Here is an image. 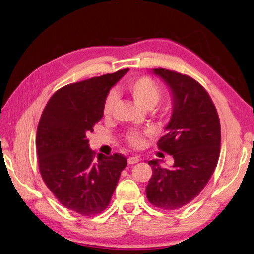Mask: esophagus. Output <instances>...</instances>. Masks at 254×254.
<instances>
[{
  "instance_id": "34e87169",
  "label": "esophagus",
  "mask_w": 254,
  "mask_h": 254,
  "mask_svg": "<svg viewBox=\"0 0 254 254\" xmlns=\"http://www.w3.org/2000/svg\"><path fill=\"white\" fill-rule=\"evenodd\" d=\"M139 161H140L139 157H130V158L127 159L128 165H134V163H137Z\"/></svg>"
}]
</instances>
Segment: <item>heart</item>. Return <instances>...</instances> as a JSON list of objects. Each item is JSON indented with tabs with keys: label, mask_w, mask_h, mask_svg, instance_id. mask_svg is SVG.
I'll return each mask as SVG.
<instances>
[{
	"label": "heart",
	"mask_w": 254,
	"mask_h": 254,
	"mask_svg": "<svg viewBox=\"0 0 254 254\" xmlns=\"http://www.w3.org/2000/svg\"><path fill=\"white\" fill-rule=\"evenodd\" d=\"M127 92L130 94L133 100L135 101L140 106L150 109L157 104L161 97L160 87L154 83V81L149 78V77H137L127 81L126 86ZM115 102H117V96L114 93H110L106 96L104 106H103V113L105 117L111 115L112 111L114 109ZM127 140L133 147H140L143 142L142 135L139 132H130L127 135Z\"/></svg>",
	"instance_id": "b5f03b06"
}]
</instances>
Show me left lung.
Listing matches in <instances>:
<instances>
[{
  "label": "left lung",
  "mask_w": 254,
  "mask_h": 254,
  "mask_svg": "<svg viewBox=\"0 0 254 254\" xmlns=\"http://www.w3.org/2000/svg\"><path fill=\"white\" fill-rule=\"evenodd\" d=\"M151 72L173 98L167 134L158 148L173 156L174 165L163 168L158 159L149 161L152 177L145 192L156 207L174 210L190 203L212 177L220 158V119L207 92L195 79L163 68Z\"/></svg>",
  "instance_id": "1"
}]
</instances>
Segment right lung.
<instances>
[{"label":"right lung","instance_id":"add662e5","mask_svg":"<svg viewBox=\"0 0 254 254\" xmlns=\"http://www.w3.org/2000/svg\"><path fill=\"white\" fill-rule=\"evenodd\" d=\"M128 69L67 85L47 103L37 130L39 169L51 192L66 208L91 216L110 204L127 158L89 148L86 135L103 118L110 89Z\"/></svg>","mask_w":254,"mask_h":254}]
</instances>
